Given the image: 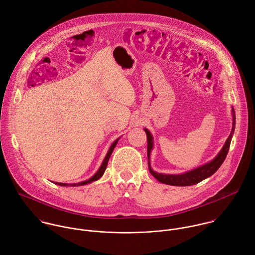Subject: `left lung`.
I'll return each mask as SVG.
<instances>
[{"label": "left lung", "mask_w": 255, "mask_h": 255, "mask_svg": "<svg viewBox=\"0 0 255 255\" xmlns=\"http://www.w3.org/2000/svg\"><path fill=\"white\" fill-rule=\"evenodd\" d=\"M232 114H233L232 132H231L229 138L227 139L224 147L222 148L220 153L217 155V157L213 161H211L210 163H207V164H205V165H203V166H201V167H199L195 170H192L190 172L180 174V175H166V174H161V173L154 172L152 170L151 164H150V154H151V151L153 149V136L151 135L150 131L145 128L144 130L147 134V141H148V148H147L148 149V151H147L148 165H149V171L152 174V176L163 184L170 185V186H178V187L193 186V185H196V184L204 181L205 179L213 176L219 170V168L222 166L224 161L226 160L227 155H228L229 150H230L232 138L234 136L235 129H236V111H235L234 107H232Z\"/></svg>", "instance_id": "8db88e82"}]
</instances>
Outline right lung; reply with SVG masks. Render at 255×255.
<instances>
[{"label": "right lung", "instance_id": "right-lung-1", "mask_svg": "<svg viewBox=\"0 0 255 255\" xmlns=\"http://www.w3.org/2000/svg\"><path fill=\"white\" fill-rule=\"evenodd\" d=\"M118 140H119V138H118L117 140H115V141L112 143V145L110 146V148H109V150H108V152H107V154H106V156H105V158H104V160H103V162H102L100 168H99L98 171L94 174V176H92L90 179H88V180H86V181H84V182L76 183V184H65V183H56V182H54V184H56V185H58V186H62V187H65V186H69V187H78V186L87 185V184H90L91 182H94V181L99 180V179L102 177V175L104 174L105 170H106V167H107L109 158H110V156H111V154H112V152H113L115 146L117 145Z\"/></svg>", "mask_w": 255, "mask_h": 255}]
</instances>
